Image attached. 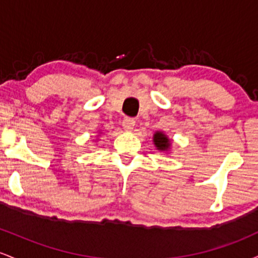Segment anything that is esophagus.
Segmentation results:
<instances>
[{"mask_svg":"<svg viewBox=\"0 0 258 258\" xmlns=\"http://www.w3.org/2000/svg\"><path fill=\"white\" fill-rule=\"evenodd\" d=\"M135 125H136V121L133 119H130V117H125V119L122 120V127L125 131H132Z\"/></svg>","mask_w":258,"mask_h":258,"instance_id":"34e87169","label":"esophagus"}]
</instances>
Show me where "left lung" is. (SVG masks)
<instances>
[{
	"label": "left lung",
	"mask_w": 258,
	"mask_h": 258,
	"mask_svg": "<svg viewBox=\"0 0 258 258\" xmlns=\"http://www.w3.org/2000/svg\"><path fill=\"white\" fill-rule=\"evenodd\" d=\"M153 143L155 146L156 150L161 153H167L171 150V146H172V141L168 138L166 133L162 131H156L153 136Z\"/></svg>",
	"instance_id": "obj_1"
}]
</instances>
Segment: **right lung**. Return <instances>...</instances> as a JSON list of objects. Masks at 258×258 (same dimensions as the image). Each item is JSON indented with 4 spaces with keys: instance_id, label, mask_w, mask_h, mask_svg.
<instances>
[{
    "instance_id": "obj_1",
    "label": "right lung",
    "mask_w": 258,
    "mask_h": 258,
    "mask_svg": "<svg viewBox=\"0 0 258 258\" xmlns=\"http://www.w3.org/2000/svg\"><path fill=\"white\" fill-rule=\"evenodd\" d=\"M98 133H99V135H102V131H98ZM99 135H98V136H99ZM98 136H97V137H98Z\"/></svg>"
}]
</instances>
